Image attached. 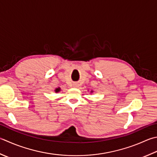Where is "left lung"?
Returning <instances> with one entry per match:
<instances>
[{
	"instance_id": "8db88e82",
	"label": "left lung",
	"mask_w": 157,
	"mask_h": 157,
	"mask_svg": "<svg viewBox=\"0 0 157 157\" xmlns=\"http://www.w3.org/2000/svg\"><path fill=\"white\" fill-rule=\"evenodd\" d=\"M92 92H93V91H91V93H92Z\"/></svg>"
}]
</instances>
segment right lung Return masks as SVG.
<instances>
[{
	"label": "right lung",
	"mask_w": 157,
	"mask_h": 157,
	"mask_svg": "<svg viewBox=\"0 0 157 157\" xmlns=\"http://www.w3.org/2000/svg\"><path fill=\"white\" fill-rule=\"evenodd\" d=\"M60 88H56V90H55V92H56V93H58V92H60Z\"/></svg>",
	"instance_id": "obj_1"
}]
</instances>
